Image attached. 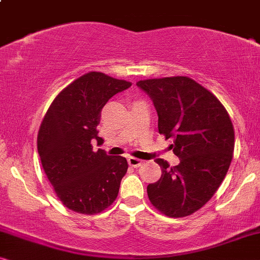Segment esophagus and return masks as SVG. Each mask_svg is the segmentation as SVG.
Here are the masks:
<instances>
[{"instance_id": "obj_1", "label": "esophagus", "mask_w": 260, "mask_h": 260, "mask_svg": "<svg viewBox=\"0 0 260 260\" xmlns=\"http://www.w3.org/2000/svg\"><path fill=\"white\" fill-rule=\"evenodd\" d=\"M127 163H129V166L134 167V168H137V167H141L142 165H143V161H142V159L135 158V157H129L127 158Z\"/></svg>"}]
</instances>
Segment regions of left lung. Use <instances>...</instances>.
Listing matches in <instances>:
<instances>
[{
  "label": "left lung",
  "mask_w": 260,
  "mask_h": 260,
  "mask_svg": "<svg viewBox=\"0 0 260 260\" xmlns=\"http://www.w3.org/2000/svg\"><path fill=\"white\" fill-rule=\"evenodd\" d=\"M154 103L158 133L173 138L180 163L156 159L162 175L147 187L149 200L162 214L182 218L211 200L229 172L234 129L226 109L207 88L188 77L137 81Z\"/></svg>",
  "instance_id": "obj_1"
}]
</instances>
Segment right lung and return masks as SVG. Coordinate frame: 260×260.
<instances>
[{
	"instance_id": "add662e5",
	"label": "right lung",
	"mask_w": 260,
	"mask_h": 260,
	"mask_svg": "<svg viewBox=\"0 0 260 260\" xmlns=\"http://www.w3.org/2000/svg\"><path fill=\"white\" fill-rule=\"evenodd\" d=\"M131 83L88 72L56 95L38 134L42 168L59 200L71 211L97 214L112 205L126 174L123 156H109L101 145L97 126L101 112L111 97Z\"/></svg>"
}]
</instances>
